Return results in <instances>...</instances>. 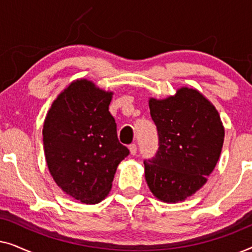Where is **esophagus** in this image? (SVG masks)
Instances as JSON below:
<instances>
[{
    "instance_id": "1",
    "label": "esophagus",
    "mask_w": 252,
    "mask_h": 252,
    "mask_svg": "<svg viewBox=\"0 0 252 252\" xmlns=\"http://www.w3.org/2000/svg\"><path fill=\"white\" fill-rule=\"evenodd\" d=\"M128 149H129V153H130V155H135L136 154V151H137V148H136V144L135 143H132V144H129L128 146Z\"/></svg>"
}]
</instances>
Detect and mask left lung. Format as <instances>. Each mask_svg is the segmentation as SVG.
Returning a JSON list of instances; mask_svg holds the SVG:
<instances>
[{"label": "left lung", "mask_w": 252, "mask_h": 252, "mask_svg": "<svg viewBox=\"0 0 252 252\" xmlns=\"http://www.w3.org/2000/svg\"><path fill=\"white\" fill-rule=\"evenodd\" d=\"M149 108L159 148L144 160L148 187L159 201H185L205 185L219 160L225 137L221 119L204 95L188 87L167 98H150Z\"/></svg>", "instance_id": "8db88e82"}]
</instances>
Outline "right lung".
<instances>
[{
    "mask_svg": "<svg viewBox=\"0 0 252 252\" xmlns=\"http://www.w3.org/2000/svg\"><path fill=\"white\" fill-rule=\"evenodd\" d=\"M112 95L78 79L57 96L44 119L43 149L51 177L62 190L86 204L108 196L117 167L129 154L118 141L109 112Z\"/></svg>",
    "mask_w": 252,
    "mask_h": 252,
    "instance_id": "obj_1",
    "label": "right lung"
}]
</instances>
